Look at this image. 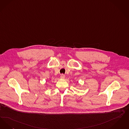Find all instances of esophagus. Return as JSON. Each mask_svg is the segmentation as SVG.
Listing matches in <instances>:
<instances>
[{"label": "esophagus", "mask_w": 129, "mask_h": 129, "mask_svg": "<svg viewBox=\"0 0 129 129\" xmlns=\"http://www.w3.org/2000/svg\"><path fill=\"white\" fill-rule=\"evenodd\" d=\"M60 78H61V79H64V78H65V76H64V75H63V74H61V76H60Z\"/></svg>", "instance_id": "34e87169"}]
</instances>
